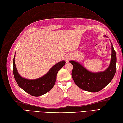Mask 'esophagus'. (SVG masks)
Segmentation results:
<instances>
[{
    "label": "esophagus",
    "instance_id": "34e87169",
    "mask_svg": "<svg viewBox=\"0 0 123 123\" xmlns=\"http://www.w3.org/2000/svg\"><path fill=\"white\" fill-rule=\"evenodd\" d=\"M71 59V56H69V55H68V56H67L66 57V58H65V60H66V61H67V62H68V61H69V60Z\"/></svg>",
    "mask_w": 123,
    "mask_h": 123
}]
</instances>
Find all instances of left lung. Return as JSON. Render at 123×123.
Here are the masks:
<instances>
[{"instance_id": "obj_1", "label": "left lung", "mask_w": 123, "mask_h": 123, "mask_svg": "<svg viewBox=\"0 0 123 123\" xmlns=\"http://www.w3.org/2000/svg\"><path fill=\"white\" fill-rule=\"evenodd\" d=\"M105 37H107L104 36ZM111 44V56L109 67L105 71L92 73L87 71L78 62L69 61L73 66L72 72L73 79L80 89L92 92H98L107 86L113 79L116 69V52Z\"/></svg>"}]
</instances>
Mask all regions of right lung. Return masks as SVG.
I'll return each mask as SVG.
<instances>
[{"instance_id": "right-lung-1", "label": "right lung", "mask_w": 123, "mask_h": 123, "mask_svg": "<svg viewBox=\"0 0 123 123\" xmlns=\"http://www.w3.org/2000/svg\"><path fill=\"white\" fill-rule=\"evenodd\" d=\"M13 60V73L15 80L21 88L29 94L34 96L42 95L54 87L56 80L57 73L64 66L65 61L63 60L55 65L43 76L36 79H28L22 77L16 68L14 59Z\"/></svg>"}]
</instances>
